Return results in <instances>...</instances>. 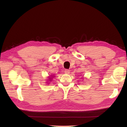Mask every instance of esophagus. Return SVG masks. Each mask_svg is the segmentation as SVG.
Wrapping results in <instances>:
<instances>
[{
	"instance_id": "obj_1",
	"label": "esophagus",
	"mask_w": 127,
	"mask_h": 127,
	"mask_svg": "<svg viewBox=\"0 0 127 127\" xmlns=\"http://www.w3.org/2000/svg\"><path fill=\"white\" fill-rule=\"evenodd\" d=\"M64 72H65V74H69L70 73V71H69V70H68V69H65L64 70Z\"/></svg>"
}]
</instances>
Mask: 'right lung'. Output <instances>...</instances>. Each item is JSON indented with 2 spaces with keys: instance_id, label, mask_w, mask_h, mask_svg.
Listing matches in <instances>:
<instances>
[{
  "instance_id": "obj_1",
  "label": "right lung",
  "mask_w": 127,
  "mask_h": 127,
  "mask_svg": "<svg viewBox=\"0 0 127 127\" xmlns=\"http://www.w3.org/2000/svg\"><path fill=\"white\" fill-rule=\"evenodd\" d=\"M53 77H54V75H53V76H51H51H49L48 77V82H51L52 81V78H53ZM48 82H47V83H48V84H49V83H48Z\"/></svg>"
}]
</instances>
